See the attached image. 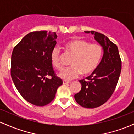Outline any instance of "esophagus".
<instances>
[{
	"mask_svg": "<svg viewBox=\"0 0 134 134\" xmlns=\"http://www.w3.org/2000/svg\"><path fill=\"white\" fill-rule=\"evenodd\" d=\"M69 83H70V81H65V80H64V81H63V84H69Z\"/></svg>",
	"mask_w": 134,
	"mask_h": 134,
	"instance_id": "esophagus-1",
	"label": "esophagus"
}]
</instances>
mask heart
I'll use <instances>...</instances> for the list:
<instances>
[{"label":"heart","mask_w":134,"mask_h":134,"mask_svg":"<svg viewBox=\"0 0 134 134\" xmlns=\"http://www.w3.org/2000/svg\"><path fill=\"white\" fill-rule=\"evenodd\" d=\"M65 48L74 55L70 66L63 69L59 76L65 81L77 77L82 73L87 75L93 72L99 65L103 56V48L100 44L91 43L82 39H76L65 44ZM52 65L57 70L63 67L62 57L59 48L55 47L50 53Z\"/></svg>","instance_id":"obj_1"}]
</instances>
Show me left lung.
Wrapping results in <instances>:
<instances>
[{"label":"left lung","instance_id":"8db88e82","mask_svg":"<svg viewBox=\"0 0 134 134\" xmlns=\"http://www.w3.org/2000/svg\"><path fill=\"white\" fill-rule=\"evenodd\" d=\"M84 32L94 35L104 53L101 62L87 80L79 81L82 87L74 98L82 107L94 108L107 102L114 92L121 73V60L117 46L107 36L94 31Z\"/></svg>","mask_w":134,"mask_h":134}]
</instances>
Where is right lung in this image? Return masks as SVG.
Masks as SVG:
<instances>
[{
	"instance_id": "obj_1",
	"label": "right lung",
	"mask_w": 134,
	"mask_h": 134,
	"mask_svg": "<svg viewBox=\"0 0 134 134\" xmlns=\"http://www.w3.org/2000/svg\"><path fill=\"white\" fill-rule=\"evenodd\" d=\"M57 37L56 33L50 31L31 32L13 49L12 79L23 98L34 105L43 107L50 103L63 83L55 74L50 61Z\"/></svg>"
}]
</instances>
